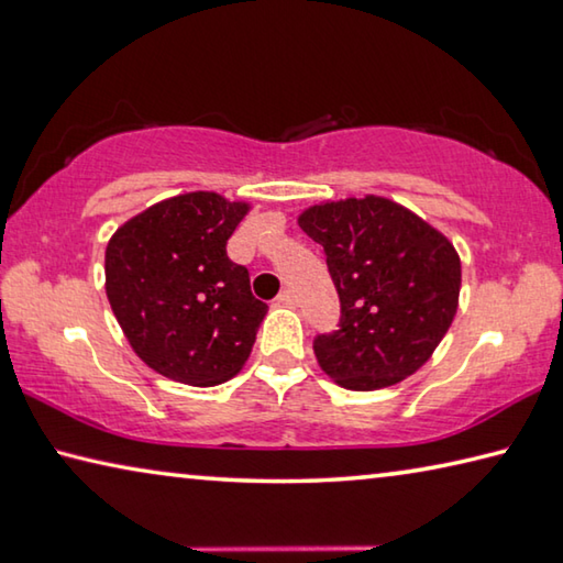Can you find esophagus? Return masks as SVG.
<instances>
[{
	"mask_svg": "<svg viewBox=\"0 0 563 563\" xmlns=\"http://www.w3.org/2000/svg\"><path fill=\"white\" fill-rule=\"evenodd\" d=\"M296 302H298V298L292 290H283L278 296V306H296Z\"/></svg>",
	"mask_w": 563,
	"mask_h": 563,
	"instance_id": "obj_1",
	"label": "esophagus"
}]
</instances>
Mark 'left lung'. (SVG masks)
I'll return each instance as SVG.
<instances>
[{"mask_svg": "<svg viewBox=\"0 0 563 563\" xmlns=\"http://www.w3.org/2000/svg\"><path fill=\"white\" fill-rule=\"evenodd\" d=\"M298 225L323 245L341 328L313 341L338 386H396L431 358L459 310L461 261L423 218L378 195L320 202Z\"/></svg>", "mask_w": 563, "mask_h": 563, "instance_id": "left-lung-1", "label": "left lung"}]
</instances>
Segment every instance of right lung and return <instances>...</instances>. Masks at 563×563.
Here are the masks:
<instances>
[{"instance_id": "1", "label": "right lung", "mask_w": 563, "mask_h": 563, "mask_svg": "<svg viewBox=\"0 0 563 563\" xmlns=\"http://www.w3.org/2000/svg\"><path fill=\"white\" fill-rule=\"evenodd\" d=\"M247 210L218 192H185L128 220L107 243V300L132 351L159 376L218 386L253 351L267 306L225 250Z\"/></svg>"}]
</instances>
